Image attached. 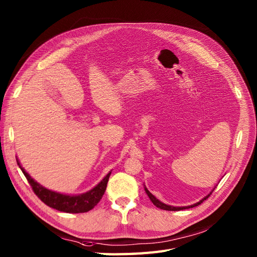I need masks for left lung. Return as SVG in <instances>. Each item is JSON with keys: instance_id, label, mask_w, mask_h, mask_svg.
Here are the masks:
<instances>
[{"instance_id": "8db88e82", "label": "left lung", "mask_w": 257, "mask_h": 257, "mask_svg": "<svg viewBox=\"0 0 257 257\" xmlns=\"http://www.w3.org/2000/svg\"><path fill=\"white\" fill-rule=\"evenodd\" d=\"M216 188V187H214ZM214 188L211 190V191L207 194L205 197H203L201 201H198L197 203H195V204H192V205H189V206H181V207H179V206H171V205H168V204H164V203H162L161 201H159L158 198H157L155 195H153L150 191H148V189L144 186V190H145V192H146V194L148 195V197H150V200L153 202V204L156 206V207H158V208H160V209H163V210H170V211H178V210H184V209H188V208H192V207H195V206H198L200 204H202L205 200H207V198H208L209 196H210V194L212 193V191L214 190Z\"/></svg>"}]
</instances>
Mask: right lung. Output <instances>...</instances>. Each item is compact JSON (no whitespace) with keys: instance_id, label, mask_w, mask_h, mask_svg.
<instances>
[{"instance_id":"obj_1","label":"right lung","mask_w":257,"mask_h":257,"mask_svg":"<svg viewBox=\"0 0 257 257\" xmlns=\"http://www.w3.org/2000/svg\"><path fill=\"white\" fill-rule=\"evenodd\" d=\"M17 163L22 173L24 174V176L27 177L33 191L40 198L41 202H44L46 205L51 207V208L68 213H81L92 210L100 202L102 195L104 194L106 184L109 181V177L112 172L110 171L107 173L100 183L96 185L93 189H90L89 191L81 194L69 195L52 191V190H49L44 186H41L36 180L33 179L30 176V174L27 173V171L22 168V165L20 164L18 159Z\"/></svg>"}]
</instances>
